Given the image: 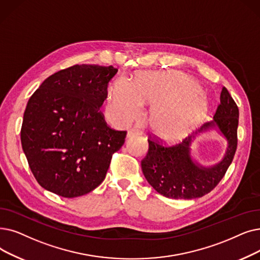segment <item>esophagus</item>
<instances>
[{
  "mask_svg": "<svg viewBox=\"0 0 260 260\" xmlns=\"http://www.w3.org/2000/svg\"><path fill=\"white\" fill-rule=\"evenodd\" d=\"M143 133L140 131V129H138V128H133V129H129L128 132H127V138H131V137H133V136H140V135H142Z\"/></svg>",
  "mask_w": 260,
  "mask_h": 260,
  "instance_id": "1",
  "label": "esophagus"
}]
</instances>
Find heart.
<instances>
[{
	"label": "heart",
	"mask_w": 260,
	"mask_h": 260,
	"mask_svg": "<svg viewBox=\"0 0 260 260\" xmlns=\"http://www.w3.org/2000/svg\"><path fill=\"white\" fill-rule=\"evenodd\" d=\"M144 103L152 104V129L169 140L187 136L208 108L201 85L182 72L170 70L140 73L133 83L123 76L116 78L109 88L105 111L114 123L127 125L141 116Z\"/></svg>",
	"instance_id": "1"
}]
</instances>
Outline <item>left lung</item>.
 <instances>
[{"instance_id": "1", "label": "left lung", "mask_w": 260, "mask_h": 260, "mask_svg": "<svg viewBox=\"0 0 260 260\" xmlns=\"http://www.w3.org/2000/svg\"><path fill=\"white\" fill-rule=\"evenodd\" d=\"M239 109L229 90L223 87L220 103L211 122L189 135L182 142L166 145L156 138L149 139V151L141 160L144 177L161 196L169 199L202 198L216 187L231 166L237 150ZM218 128L228 141L223 159L217 165L203 167L193 160L189 146L197 136Z\"/></svg>"}]
</instances>
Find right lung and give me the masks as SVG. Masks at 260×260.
Returning a JSON list of instances; mask_svg holds the SVG:
<instances>
[{
	"label": "right lung",
	"mask_w": 260,
	"mask_h": 260,
	"mask_svg": "<svg viewBox=\"0 0 260 260\" xmlns=\"http://www.w3.org/2000/svg\"><path fill=\"white\" fill-rule=\"evenodd\" d=\"M112 66L75 64L49 76L29 98L22 149L38 184L62 198L89 193L103 182L125 131H115L100 110Z\"/></svg>",
	"instance_id": "add662e5"
}]
</instances>
